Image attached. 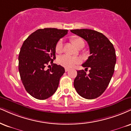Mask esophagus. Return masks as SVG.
<instances>
[{"label":"esophagus","instance_id":"obj_1","mask_svg":"<svg viewBox=\"0 0 131 131\" xmlns=\"http://www.w3.org/2000/svg\"><path fill=\"white\" fill-rule=\"evenodd\" d=\"M64 70H65V71H66V72H67V71H68L69 70H70V69L68 68H66L64 69Z\"/></svg>","mask_w":131,"mask_h":131}]
</instances>
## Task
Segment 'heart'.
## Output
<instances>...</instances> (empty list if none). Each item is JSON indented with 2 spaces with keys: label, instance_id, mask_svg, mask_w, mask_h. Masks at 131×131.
<instances>
[{
  "label": "heart",
  "instance_id": "heart-1",
  "mask_svg": "<svg viewBox=\"0 0 131 131\" xmlns=\"http://www.w3.org/2000/svg\"><path fill=\"white\" fill-rule=\"evenodd\" d=\"M70 41L78 49L82 46H84V42L81 38L74 37L71 38ZM62 50V41L60 40L57 42L56 46V52L57 53H61ZM79 61V59L77 58L67 56V55H64L58 59V63L60 65L65 68H72L74 67L75 64L78 63Z\"/></svg>",
  "mask_w": 131,
  "mask_h": 131
}]
</instances>
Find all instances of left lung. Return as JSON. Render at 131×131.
Listing matches in <instances>:
<instances>
[{
  "label": "left lung",
  "mask_w": 131,
  "mask_h": 131,
  "mask_svg": "<svg viewBox=\"0 0 131 131\" xmlns=\"http://www.w3.org/2000/svg\"><path fill=\"white\" fill-rule=\"evenodd\" d=\"M71 31L87 41L91 55L82 64L85 71L90 68L89 74L84 70L78 71L74 86L82 97L95 99L104 92L114 72L116 61L114 47L105 35L93 30L75 29Z\"/></svg>",
  "instance_id": "8db88e82"
}]
</instances>
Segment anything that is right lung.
Here are the masks:
<instances>
[{
    "label": "right lung",
    "mask_w": 131,
    "mask_h": 131,
    "mask_svg": "<svg viewBox=\"0 0 131 131\" xmlns=\"http://www.w3.org/2000/svg\"><path fill=\"white\" fill-rule=\"evenodd\" d=\"M68 31L56 28L38 29L23 42L18 58L19 71L25 89L35 98L46 100L59 86L64 68L53 61L57 43ZM49 62L53 67L46 70L45 67Z\"/></svg>",
    "instance_id": "right-lung-1"
}]
</instances>
